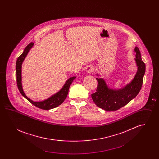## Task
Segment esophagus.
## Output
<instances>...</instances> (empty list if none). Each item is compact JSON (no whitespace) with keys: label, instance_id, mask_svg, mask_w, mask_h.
<instances>
[{"label":"esophagus","instance_id":"34e87169","mask_svg":"<svg viewBox=\"0 0 159 159\" xmlns=\"http://www.w3.org/2000/svg\"><path fill=\"white\" fill-rule=\"evenodd\" d=\"M86 71H87L88 73H92V72L95 70V67H94V66H92V65H90V66H88V67H86Z\"/></svg>","mask_w":159,"mask_h":159}]
</instances>
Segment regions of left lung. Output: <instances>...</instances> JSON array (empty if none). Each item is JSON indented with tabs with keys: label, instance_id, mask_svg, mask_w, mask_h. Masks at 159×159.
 Here are the masks:
<instances>
[{
	"label": "left lung",
	"instance_id": "1",
	"mask_svg": "<svg viewBox=\"0 0 159 159\" xmlns=\"http://www.w3.org/2000/svg\"><path fill=\"white\" fill-rule=\"evenodd\" d=\"M138 70L132 82L120 89H112L102 78H96L98 82L97 91L91 95L92 100L99 108L107 111L117 110L135 98L141 89L145 72V64L141 59L140 51L135 47Z\"/></svg>",
	"mask_w": 159,
	"mask_h": 159
}]
</instances>
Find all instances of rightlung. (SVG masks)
I'll return each instance as SVG.
<instances>
[{
	"instance_id": "add662e5",
	"label": "right lung",
	"mask_w": 159,
	"mask_h": 159,
	"mask_svg": "<svg viewBox=\"0 0 159 159\" xmlns=\"http://www.w3.org/2000/svg\"><path fill=\"white\" fill-rule=\"evenodd\" d=\"M34 45V43L31 42L27 46L23 53L17 58V60L16 62V83L18 86V88L21 95L27 99L30 103L33 104L34 106L37 107L38 108L45 110H48L52 108H54L58 106L61 105L64 101L67 98V96L68 95L69 88L71 85V84L73 82V81L75 80L76 77H72L68 79L67 82L64 84L62 89L58 92L55 93V95L47 99L40 102H34L29 98L24 93L22 88V83H21V67L23 64V61L26 57L28 52H29L30 49L32 48V46Z\"/></svg>"
}]
</instances>
